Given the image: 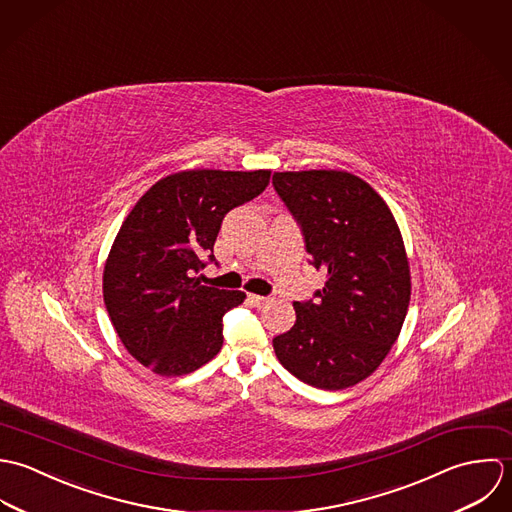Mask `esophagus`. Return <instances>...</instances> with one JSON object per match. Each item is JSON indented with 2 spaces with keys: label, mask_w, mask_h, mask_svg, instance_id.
<instances>
[{
  "label": "esophagus",
  "mask_w": 512,
  "mask_h": 512,
  "mask_svg": "<svg viewBox=\"0 0 512 512\" xmlns=\"http://www.w3.org/2000/svg\"><path fill=\"white\" fill-rule=\"evenodd\" d=\"M249 303L255 307H265L269 303V297H261V295H249Z\"/></svg>",
  "instance_id": "1"
}]
</instances>
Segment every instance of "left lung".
I'll list each match as a JSON object with an SVG mask.
<instances>
[{
  "mask_svg": "<svg viewBox=\"0 0 512 512\" xmlns=\"http://www.w3.org/2000/svg\"><path fill=\"white\" fill-rule=\"evenodd\" d=\"M273 188L301 227L324 289L295 301V326L273 338L301 382L344 390L368 378L408 314L409 265L398 223L360 178L338 170L275 172Z\"/></svg>",
  "mask_w": 512,
  "mask_h": 512,
  "instance_id": "8db88e82",
  "label": "left lung"
}]
</instances>
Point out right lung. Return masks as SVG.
<instances>
[{"mask_svg":"<svg viewBox=\"0 0 512 512\" xmlns=\"http://www.w3.org/2000/svg\"><path fill=\"white\" fill-rule=\"evenodd\" d=\"M269 170H188L154 184L124 219L104 265V305L124 348L160 376H184L223 344L241 291L200 285L223 217L269 186Z\"/></svg>","mask_w":512,"mask_h":512,"instance_id":"right-lung-1","label":"right lung"}]
</instances>
